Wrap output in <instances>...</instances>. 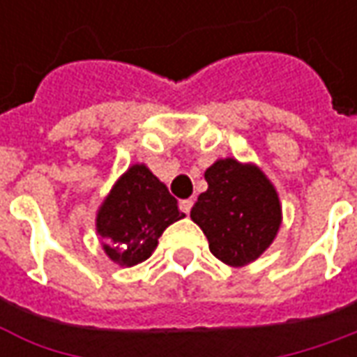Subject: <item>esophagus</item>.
<instances>
[{
	"label": "esophagus",
	"mask_w": 357,
	"mask_h": 357,
	"mask_svg": "<svg viewBox=\"0 0 357 357\" xmlns=\"http://www.w3.org/2000/svg\"><path fill=\"white\" fill-rule=\"evenodd\" d=\"M191 208H193V201H191V199H183V201H179V210H181V212L189 214Z\"/></svg>",
	"instance_id": "obj_1"
}]
</instances>
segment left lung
I'll use <instances>...</instances> for the list:
<instances>
[{
    "label": "left lung",
    "instance_id": "1",
    "mask_svg": "<svg viewBox=\"0 0 357 357\" xmlns=\"http://www.w3.org/2000/svg\"><path fill=\"white\" fill-rule=\"evenodd\" d=\"M204 179L208 189L199 195L191 220L206 235L210 252L233 268L255 262L281 225L273 183L258 166L235 158L216 160Z\"/></svg>",
    "mask_w": 357,
    "mask_h": 357
}]
</instances>
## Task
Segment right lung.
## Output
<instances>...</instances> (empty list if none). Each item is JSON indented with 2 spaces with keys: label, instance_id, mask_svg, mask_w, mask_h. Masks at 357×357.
Here are the masks:
<instances>
[{
  "label": "right lung",
  "instance_id": "right-lung-1",
  "mask_svg": "<svg viewBox=\"0 0 357 357\" xmlns=\"http://www.w3.org/2000/svg\"><path fill=\"white\" fill-rule=\"evenodd\" d=\"M185 216L145 164H133L112 185L97 212V233L112 262L132 268L147 260L164 229Z\"/></svg>",
  "mask_w": 357,
  "mask_h": 357
}]
</instances>
